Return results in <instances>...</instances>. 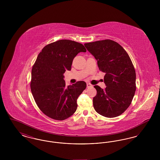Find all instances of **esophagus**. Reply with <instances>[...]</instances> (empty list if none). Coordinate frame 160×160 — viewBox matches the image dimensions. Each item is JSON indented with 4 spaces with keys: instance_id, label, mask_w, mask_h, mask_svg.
I'll return each instance as SVG.
<instances>
[{
    "instance_id": "esophagus-1",
    "label": "esophagus",
    "mask_w": 160,
    "mask_h": 160,
    "mask_svg": "<svg viewBox=\"0 0 160 160\" xmlns=\"http://www.w3.org/2000/svg\"><path fill=\"white\" fill-rule=\"evenodd\" d=\"M92 86H93L91 84L87 83V88H91Z\"/></svg>"
}]
</instances>
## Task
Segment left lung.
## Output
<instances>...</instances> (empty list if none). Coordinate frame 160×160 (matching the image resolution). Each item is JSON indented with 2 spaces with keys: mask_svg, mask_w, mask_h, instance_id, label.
<instances>
[{
  "mask_svg": "<svg viewBox=\"0 0 160 160\" xmlns=\"http://www.w3.org/2000/svg\"><path fill=\"white\" fill-rule=\"evenodd\" d=\"M84 45L97 61L99 70L106 73V88L94 86L97 91L93 98L94 109L106 118L117 117L130 106L136 89V71L129 55L122 46L110 39Z\"/></svg>",
  "mask_w": 160,
  "mask_h": 160,
  "instance_id": "1",
  "label": "left lung"
}]
</instances>
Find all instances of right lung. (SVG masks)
<instances>
[{"mask_svg":"<svg viewBox=\"0 0 160 160\" xmlns=\"http://www.w3.org/2000/svg\"><path fill=\"white\" fill-rule=\"evenodd\" d=\"M83 44L61 39L45 46L32 69L31 89L39 108L55 120H65L75 113L77 100L86 88L83 81L65 85L63 74L71 70L74 58L86 52Z\"/></svg>","mask_w":160,"mask_h":160,"instance_id":"right-lung-1","label":"right lung"}]
</instances>
